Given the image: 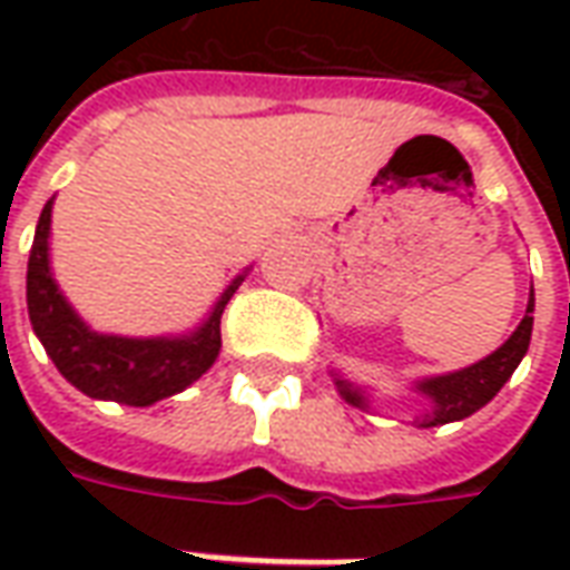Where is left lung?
<instances>
[{
    "label": "left lung",
    "instance_id": "8db88e82",
    "mask_svg": "<svg viewBox=\"0 0 570 570\" xmlns=\"http://www.w3.org/2000/svg\"><path fill=\"white\" fill-rule=\"evenodd\" d=\"M531 311H534V293L528 298L522 323L515 326V333L494 354L479 360L473 366H466V370L449 372V375H433V379L419 382V391L430 400V412L419 421V428H436V424L466 419L476 409L485 406L491 396L510 382V375L522 363L528 342H531V326H534ZM335 384H338V394L345 396L351 406H370V396H366V391H360L357 384H351L347 379H335Z\"/></svg>",
    "mask_w": 570,
    "mask_h": 570
}]
</instances>
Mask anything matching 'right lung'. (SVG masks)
Wrapping results in <instances>:
<instances>
[{
  "label": "right lung",
  "mask_w": 570,
  "mask_h": 570,
  "mask_svg": "<svg viewBox=\"0 0 570 570\" xmlns=\"http://www.w3.org/2000/svg\"><path fill=\"white\" fill-rule=\"evenodd\" d=\"M51 204H45L36 237H32L30 265H27V308H30L32 333L55 360L60 375L81 394L94 400H112L125 406H151L164 396L186 391L210 370L213 360L223 347V311L228 298L244 281L237 274L219 302L213 305L210 317L195 333L176 338H125V335L94 333L88 323L72 311L60 286L51 277L48 265V235H51Z\"/></svg>",
  "instance_id": "1"
}]
</instances>
